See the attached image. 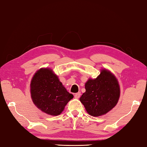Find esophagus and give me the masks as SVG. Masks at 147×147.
Returning <instances> with one entry per match:
<instances>
[{
    "label": "esophagus",
    "instance_id": "esophagus-1",
    "mask_svg": "<svg viewBox=\"0 0 147 147\" xmlns=\"http://www.w3.org/2000/svg\"><path fill=\"white\" fill-rule=\"evenodd\" d=\"M80 95H81V93L78 92V93H76L74 94V98H79L80 97Z\"/></svg>",
    "mask_w": 147,
    "mask_h": 147
}]
</instances>
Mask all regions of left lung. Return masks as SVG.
Returning a JSON list of instances; mask_svg holds the SVG:
<instances>
[{"label":"left lung","instance_id":"left-lung-1","mask_svg":"<svg viewBox=\"0 0 147 147\" xmlns=\"http://www.w3.org/2000/svg\"><path fill=\"white\" fill-rule=\"evenodd\" d=\"M86 92L80 98L88 113L92 116L104 115L113 108L120 96L117 80L110 72L104 69L95 79H89Z\"/></svg>","mask_w":147,"mask_h":147}]
</instances>
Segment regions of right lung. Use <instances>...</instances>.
<instances>
[{
  "label": "right lung",
  "instance_id": "right-lung-1",
  "mask_svg": "<svg viewBox=\"0 0 147 147\" xmlns=\"http://www.w3.org/2000/svg\"><path fill=\"white\" fill-rule=\"evenodd\" d=\"M32 101L42 111L58 115L73 95L66 90L53 71L41 69L35 74L30 84Z\"/></svg>",
  "mask_w": 147,
  "mask_h": 147
}]
</instances>
